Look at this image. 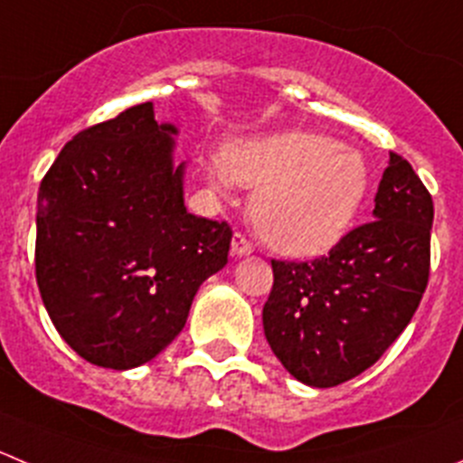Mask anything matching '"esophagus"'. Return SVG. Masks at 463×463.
I'll use <instances>...</instances> for the list:
<instances>
[{
    "label": "esophagus",
    "instance_id": "34e87169",
    "mask_svg": "<svg viewBox=\"0 0 463 463\" xmlns=\"http://www.w3.org/2000/svg\"><path fill=\"white\" fill-rule=\"evenodd\" d=\"M252 243L243 234H234V239H232V254L234 257H248V254H252Z\"/></svg>",
    "mask_w": 463,
    "mask_h": 463
}]
</instances>
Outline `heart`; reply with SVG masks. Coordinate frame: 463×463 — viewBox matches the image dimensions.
<instances>
[{"mask_svg":"<svg viewBox=\"0 0 463 463\" xmlns=\"http://www.w3.org/2000/svg\"><path fill=\"white\" fill-rule=\"evenodd\" d=\"M206 179L220 193L257 188L250 213L261 239L288 257H316L352 227L371 191V165L332 136L279 131L229 143L206 163Z\"/></svg>","mask_w":463,"mask_h":463,"instance_id":"1","label":"heart"}]
</instances>
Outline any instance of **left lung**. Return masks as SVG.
Wrapping results in <instances>:
<instances>
[{
	"instance_id": "8db88e82",
	"label": "left lung",
	"mask_w": 463,
	"mask_h": 463,
	"mask_svg": "<svg viewBox=\"0 0 463 463\" xmlns=\"http://www.w3.org/2000/svg\"><path fill=\"white\" fill-rule=\"evenodd\" d=\"M434 204L413 168L391 152L373 220L327 257L272 261L263 332L281 366L316 389L371 368L416 314L430 277Z\"/></svg>"
}]
</instances>
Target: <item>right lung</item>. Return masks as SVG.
Returning <instances> with one entry per match:
<instances>
[{"mask_svg":"<svg viewBox=\"0 0 463 463\" xmlns=\"http://www.w3.org/2000/svg\"><path fill=\"white\" fill-rule=\"evenodd\" d=\"M154 104L79 131L38 191L36 279L63 341L113 371L143 366L184 329L232 229L184 204L186 163Z\"/></svg>","mask_w":463,"mask_h":463,"instance_id":"1","label":"right lung"}]
</instances>
